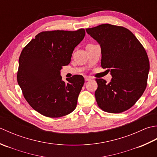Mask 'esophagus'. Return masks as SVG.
<instances>
[{
	"mask_svg": "<svg viewBox=\"0 0 157 157\" xmlns=\"http://www.w3.org/2000/svg\"><path fill=\"white\" fill-rule=\"evenodd\" d=\"M84 78H85V81H86V82H87V81H90V79H92V78H90V77H88V76H85Z\"/></svg>",
	"mask_w": 157,
	"mask_h": 157,
	"instance_id": "34e87169",
	"label": "esophagus"
}]
</instances>
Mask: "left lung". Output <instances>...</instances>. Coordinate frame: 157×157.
Here are the masks:
<instances>
[{"label":"left lung","instance_id":"obj_1","mask_svg":"<svg viewBox=\"0 0 157 157\" xmlns=\"http://www.w3.org/2000/svg\"><path fill=\"white\" fill-rule=\"evenodd\" d=\"M86 30L100 44L101 66L110 69L112 75L109 84L96 79L97 104L108 113L125 111L141 97L147 85L150 64L145 49L132 32L121 26L106 23Z\"/></svg>","mask_w":157,"mask_h":157}]
</instances>
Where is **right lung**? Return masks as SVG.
Listing matches in <instances>:
<instances>
[{
	"label": "right lung",
	"instance_id": "add662e5",
	"mask_svg": "<svg viewBox=\"0 0 157 157\" xmlns=\"http://www.w3.org/2000/svg\"><path fill=\"white\" fill-rule=\"evenodd\" d=\"M84 29L42 32L23 49L19 59L18 84L35 111L48 117H60L76 108L84 84L75 75L63 81V66L71 62L73 50L84 39Z\"/></svg>",
	"mask_w": 157,
	"mask_h": 157
}]
</instances>
